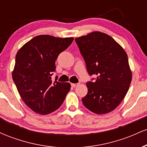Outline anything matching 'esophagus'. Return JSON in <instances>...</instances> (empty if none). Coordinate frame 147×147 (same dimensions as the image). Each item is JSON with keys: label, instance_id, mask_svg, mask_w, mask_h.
Wrapping results in <instances>:
<instances>
[{"label": "esophagus", "instance_id": "1", "mask_svg": "<svg viewBox=\"0 0 147 147\" xmlns=\"http://www.w3.org/2000/svg\"><path fill=\"white\" fill-rule=\"evenodd\" d=\"M79 85V84H71V86L72 87H77Z\"/></svg>", "mask_w": 147, "mask_h": 147}]
</instances>
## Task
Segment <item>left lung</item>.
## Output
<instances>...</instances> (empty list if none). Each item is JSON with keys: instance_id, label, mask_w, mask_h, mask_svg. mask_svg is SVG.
Here are the masks:
<instances>
[{"instance_id": "8db88e82", "label": "left lung", "mask_w": 147, "mask_h": 147, "mask_svg": "<svg viewBox=\"0 0 147 147\" xmlns=\"http://www.w3.org/2000/svg\"><path fill=\"white\" fill-rule=\"evenodd\" d=\"M89 75L88 93L82 98L86 108L96 114L115 109L129 90L132 74L128 56L112 37L100 32L75 38Z\"/></svg>"}]
</instances>
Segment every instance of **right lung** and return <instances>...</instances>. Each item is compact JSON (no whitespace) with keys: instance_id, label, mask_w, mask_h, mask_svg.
<instances>
[{"instance_id":"1","label":"right lung","mask_w":147,"mask_h":147,"mask_svg":"<svg viewBox=\"0 0 147 147\" xmlns=\"http://www.w3.org/2000/svg\"><path fill=\"white\" fill-rule=\"evenodd\" d=\"M72 37L50 35L34 37L18 50L12 79L27 106L38 114L47 115L58 109L70 89L69 83L52 82L61 52L73 41Z\"/></svg>"}]
</instances>
